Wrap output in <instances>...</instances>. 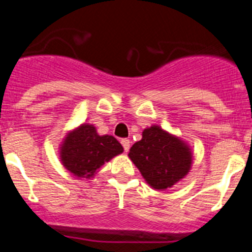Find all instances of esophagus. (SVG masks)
<instances>
[{
  "mask_svg": "<svg viewBox=\"0 0 252 252\" xmlns=\"http://www.w3.org/2000/svg\"><path fill=\"white\" fill-rule=\"evenodd\" d=\"M121 144H122V146H124V150H125V153H127L128 150H130V140H127V139H122L121 140Z\"/></svg>",
  "mask_w": 252,
  "mask_h": 252,
  "instance_id": "34e87169",
  "label": "esophagus"
}]
</instances>
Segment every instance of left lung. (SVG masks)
<instances>
[{
    "instance_id": "1",
    "label": "left lung",
    "mask_w": 252,
    "mask_h": 252,
    "mask_svg": "<svg viewBox=\"0 0 252 252\" xmlns=\"http://www.w3.org/2000/svg\"><path fill=\"white\" fill-rule=\"evenodd\" d=\"M128 158L154 189L165 190L183 179L192 168L193 153L184 140L153 125L130 149Z\"/></svg>"
}]
</instances>
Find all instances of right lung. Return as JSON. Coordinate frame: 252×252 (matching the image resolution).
Here are the masks:
<instances>
[{"label":"right lung","mask_w":252,"mask_h":252,"mask_svg":"<svg viewBox=\"0 0 252 252\" xmlns=\"http://www.w3.org/2000/svg\"><path fill=\"white\" fill-rule=\"evenodd\" d=\"M124 153V148L111 135H98L90 124L68 131L59 148L60 161L78 179H91L104 162Z\"/></svg>","instance_id":"add662e5"}]
</instances>
